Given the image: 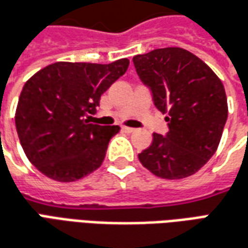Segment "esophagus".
<instances>
[{"label":"esophagus","mask_w":248,"mask_h":248,"mask_svg":"<svg viewBox=\"0 0 248 248\" xmlns=\"http://www.w3.org/2000/svg\"><path fill=\"white\" fill-rule=\"evenodd\" d=\"M122 131H124V133H134V131H136V129H133V127H127V126H124V127H122Z\"/></svg>","instance_id":"34e87169"}]
</instances>
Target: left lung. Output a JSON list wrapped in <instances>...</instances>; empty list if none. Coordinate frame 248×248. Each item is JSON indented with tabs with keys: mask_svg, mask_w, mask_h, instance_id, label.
<instances>
[{
	"mask_svg": "<svg viewBox=\"0 0 248 248\" xmlns=\"http://www.w3.org/2000/svg\"><path fill=\"white\" fill-rule=\"evenodd\" d=\"M154 106L168 114V133H153L141 164L161 178L192 176L219 146L228 117L224 86L202 60L183 48H161L133 59Z\"/></svg>",
	"mask_w": 248,
	"mask_h": 248,
	"instance_id": "1",
	"label": "left lung"
}]
</instances>
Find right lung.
I'll return each mask as SVG.
<instances>
[{"label": "right lung", "mask_w": 248, "mask_h": 248, "mask_svg": "<svg viewBox=\"0 0 248 248\" xmlns=\"http://www.w3.org/2000/svg\"><path fill=\"white\" fill-rule=\"evenodd\" d=\"M127 59L110 64L58 62L22 88L16 129L31 161L46 177L70 183L96 170L119 126L90 124L102 94L124 75Z\"/></svg>", "instance_id": "right-lung-1"}]
</instances>
